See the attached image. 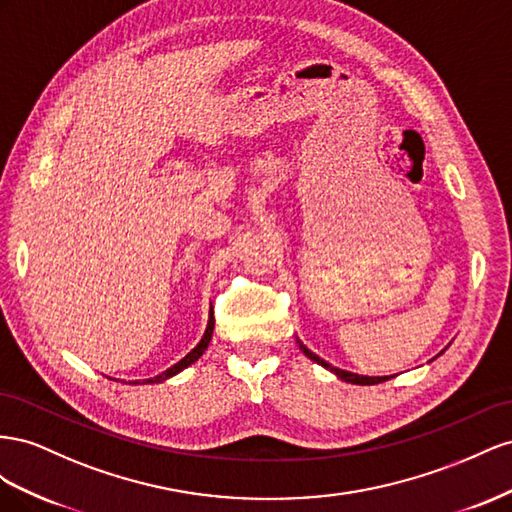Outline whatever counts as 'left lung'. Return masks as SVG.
I'll return each mask as SVG.
<instances>
[{
  "mask_svg": "<svg viewBox=\"0 0 512 512\" xmlns=\"http://www.w3.org/2000/svg\"><path fill=\"white\" fill-rule=\"evenodd\" d=\"M298 345H300V349L304 352V356H309L313 362H317V364H321V367H326V369H330L332 373H337L343 382H349V384H358V386H373V384H379V382H386V379H390V377H364V375H358V373H349V371H343V369H332L330 364L326 362V360H321L319 356H315L311 349H306L300 341H298Z\"/></svg>",
  "mask_w": 512,
  "mask_h": 512,
  "instance_id": "left-lung-1",
  "label": "left lung"
}]
</instances>
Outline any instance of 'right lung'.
Wrapping results in <instances>:
<instances>
[{
    "mask_svg": "<svg viewBox=\"0 0 512 512\" xmlns=\"http://www.w3.org/2000/svg\"><path fill=\"white\" fill-rule=\"evenodd\" d=\"M212 330H214V313L210 315V321H208V328H206V334H203V339L199 341V345L193 349L191 354H186L178 364H173L171 369H167L165 373H160V375H156V377H152V379H145V382L148 384H154V382H163V379H167V377H171V375H175V373H180L182 369H186L188 364H193L203 352H206V347H208V343H210V339H212Z\"/></svg>",
    "mask_w": 512,
    "mask_h": 512,
    "instance_id": "right-lung-1",
    "label": "right lung"
}]
</instances>
